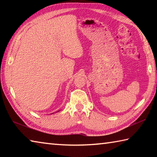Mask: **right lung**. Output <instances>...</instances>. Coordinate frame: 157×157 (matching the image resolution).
<instances>
[{
  "label": "right lung",
  "mask_w": 157,
  "mask_h": 157,
  "mask_svg": "<svg viewBox=\"0 0 157 157\" xmlns=\"http://www.w3.org/2000/svg\"><path fill=\"white\" fill-rule=\"evenodd\" d=\"M59 111H57V112H59ZM53 113H52V114H53Z\"/></svg>",
  "instance_id": "1"
}]
</instances>
